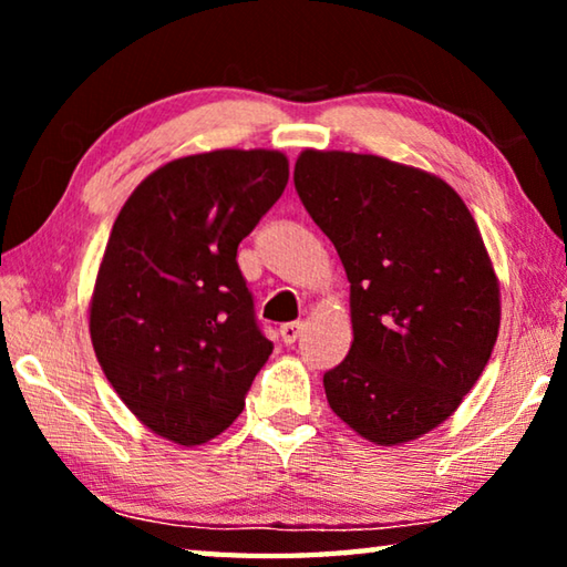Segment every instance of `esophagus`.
Returning a JSON list of instances; mask_svg holds the SVG:
<instances>
[{"label":"esophagus","instance_id":"esophagus-1","mask_svg":"<svg viewBox=\"0 0 567 567\" xmlns=\"http://www.w3.org/2000/svg\"><path fill=\"white\" fill-rule=\"evenodd\" d=\"M302 330H305L302 322H285L280 328V338L285 344H292L297 338H300Z\"/></svg>","mask_w":567,"mask_h":567}]
</instances>
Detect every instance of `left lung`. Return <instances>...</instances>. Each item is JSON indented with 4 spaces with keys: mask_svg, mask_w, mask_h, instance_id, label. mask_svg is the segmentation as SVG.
Segmentation results:
<instances>
[{
    "mask_svg": "<svg viewBox=\"0 0 567 567\" xmlns=\"http://www.w3.org/2000/svg\"><path fill=\"white\" fill-rule=\"evenodd\" d=\"M295 189L350 280L352 348L324 372L334 415L398 445L457 410L491 360L501 290L473 215L427 172L305 150Z\"/></svg>",
    "mask_w": 567,
    "mask_h": 567,
    "instance_id": "obj_1",
    "label": "left lung"
}]
</instances>
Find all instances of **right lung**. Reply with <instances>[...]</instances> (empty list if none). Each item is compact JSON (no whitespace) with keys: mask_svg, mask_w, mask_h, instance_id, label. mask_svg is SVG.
Segmentation results:
<instances>
[{"mask_svg":"<svg viewBox=\"0 0 567 567\" xmlns=\"http://www.w3.org/2000/svg\"><path fill=\"white\" fill-rule=\"evenodd\" d=\"M287 177L282 152L182 157L152 172L114 219L92 344L124 405L162 437L199 445L223 433L270 358L237 247Z\"/></svg>","mask_w":567,"mask_h":567,"instance_id":"right-lung-1","label":"right lung"}]
</instances>
